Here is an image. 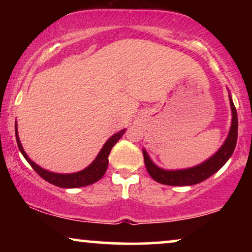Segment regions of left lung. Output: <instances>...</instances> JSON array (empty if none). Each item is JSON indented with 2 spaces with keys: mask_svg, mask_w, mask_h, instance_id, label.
Segmentation results:
<instances>
[{
  "mask_svg": "<svg viewBox=\"0 0 252 252\" xmlns=\"http://www.w3.org/2000/svg\"><path fill=\"white\" fill-rule=\"evenodd\" d=\"M230 108H232L233 119L232 127H230L228 137H227L222 147L217 151V154L213 155L211 158L204 163L198 165V166L187 168V170H179V171H165L157 167L153 161L150 160L146 151L143 150L144 164H146L148 173L155 181L159 184L167 186H191L199 184V182L206 180V179L215 174L217 171L221 168L229 157L234 153V149L236 147L237 141V112L235 105L229 97Z\"/></svg>",
  "mask_w": 252,
  "mask_h": 252,
  "instance_id": "1",
  "label": "left lung"
}]
</instances>
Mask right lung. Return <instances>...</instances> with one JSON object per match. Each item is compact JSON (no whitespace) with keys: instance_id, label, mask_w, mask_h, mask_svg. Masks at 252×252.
Returning a JSON list of instances; mask_svg holds the SVG:
<instances>
[{"instance_id":"add662e5","label":"right lung","mask_w":252,"mask_h":252,"mask_svg":"<svg viewBox=\"0 0 252 252\" xmlns=\"http://www.w3.org/2000/svg\"><path fill=\"white\" fill-rule=\"evenodd\" d=\"M15 130H16L17 144H18L20 153L23 154V156L25 157V159L29 161V164L33 167V170L35 171L41 178L49 182V184L55 185L61 188L85 187V186H89L94 184L96 181H98L99 179L104 175L106 168H108L110 151H111L112 147L118 142L120 137L123 136V134L125 133V129H123L117 134H115L113 136L110 137V139L105 142L104 146H103L101 151H99L97 157L95 158V160L93 161L87 168H85V170H82L80 172H77V173L58 174V173H53V172H48L46 170H43V168L37 166L35 163H33V161L27 157L26 153L23 149L22 144H20L18 133H17V125L15 126Z\"/></svg>"}]
</instances>
